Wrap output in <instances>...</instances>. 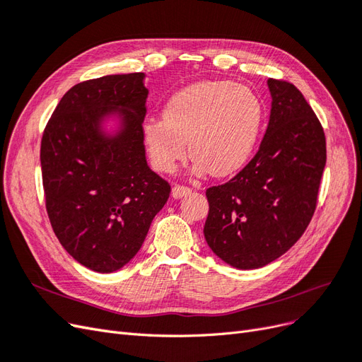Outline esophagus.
Instances as JSON below:
<instances>
[{"label": "esophagus", "mask_w": 362, "mask_h": 362, "mask_svg": "<svg viewBox=\"0 0 362 362\" xmlns=\"http://www.w3.org/2000/svg\"><path fill=\"white\" fill-rule=\"evenodd\" d=\"M192 193V189L184 187V185H175L172 189V196L175 199H181L184 196H189Z\"/></svg>", "instance_id": "esophagus-1"}]
</instances>
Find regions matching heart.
<instances>
[{"instance_id": "1", "label": "heart", "mask_w": 362, "mask_h": 362, "mask_svg": "<svg viewBox=\"0 0 362 362\" xmlns=\"http://www.w3.org/2000/svg\"><path fill=\"white\" fill-rule=\"evenodd\" d=\"M262 120L264 107L249 87L228 80L199 81L169 98L163 119L144 125V139L157 170L172 172L190 152L193 173L208 170L222 178L245 168Z\"/></svg>"}]
</instances>
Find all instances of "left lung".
<instances>
[{
  "label": "left lung",
  "instance_id": "8db88e82",
  "mask_svg": "<svg viewBox=\"0 0 362 362\" xmlns=\"http://www.w3.org/2000/svg\"><path fill=\"white\" fill-rule=\"evenodd\" d=\"M267 86L270 117L255 157L233 180L205 193L206 243L242 270L264 267L302 237L326 164L323 128L298 87L273 78Z\"/></svg>",
  "mask_w": 362,
  "mask_h": 362
}]
</instances>
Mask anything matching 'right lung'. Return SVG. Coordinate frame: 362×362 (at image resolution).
Wrapping results in <instances>:
<instances>
[{
    "mask_svg": "<svg viewBox=\"0 0 362 362\" xmlns=\"http://www.w3.org/2000/svg\"><path fill=\"white\" fill-rule=\"evenodd\" d=\"M146 98L144 72L78 83L63 95L42 136L51 226L68 254L98 273L134 258L170 194L146 163ZM108 119L116 130L105 129Z\"/></svg>",
    "mask_w": 362,
    "mask_h": 362,
    "instance_id": "1",
    "label": "right lung"
}]
</instances>
